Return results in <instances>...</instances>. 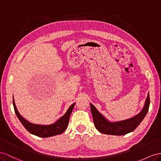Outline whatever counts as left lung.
<instances>
[{
    "mask_svg": "<svg viewBox=\"0 0 161 161\" xmlns=\"http://www.w3.org/2000/svg\"><path fill=\"white\" fill-rule=\"evenodd\" d=\"M149 94L146 100L145 105L143 109L137 116L123 121L111 122L105 119L101 115L95 107L90 103L91 113L93 117V121L96 129L101 133L113 135H124L133 131L145 118L149 109L150 106Z\"/></svg>",
    "mask_w": 161,
    "mask_h": 161,
    "instance_id": "left-lung-1",
    "label": "left lung"
}]
</instances>
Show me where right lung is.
I'll return each instance as SVG.
<instances>
[{
  "mask_svg": "<svg viewBox=\"0 0 161 161\" xmlns=\"http://www.w3.org/2000/svg\"><path fill=\"white\" fill-rule=\"evenodd\" d=\"M75 104V103H73L70 106V108L64 116H62L56 122L50 125H39L32 124L27 121L19 114L17 108H16L15 101L13 98V105L15 113L19 121L21 122L23 126L29 133L40 137H49L63 133L68 126L70 116H71Z\"/></svg>",
  "mask_w": 161,
  "mask_h": 161,
  "instance_id": "obj_1",
  "label": "right lung"
}]
</instances>
